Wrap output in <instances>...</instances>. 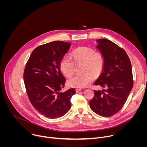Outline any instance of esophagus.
Masks as SVG:
<instances>
[{"label":"esophagus","mask_w":147,"mask_h":147,"mask_svg":"<svg viewBox=\"0 0 147 147\" xmlns=\"http://www.w3.org/2000/svg\"><path fill=\"white\" fill-rule=\"evenodd\" d=\"M82 90L81 89H80V88H76V92H80V91H81Z\"/></svg>","instance_id":"34e87169"}]
</instances>
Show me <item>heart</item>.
<instances>
[{"label":"heart","mask_w":147,"mask_h":147,"mask_svg":"<svg viewBox=\"0 0 147 147\" xmlns=\"http://www.w3.org/2000/svg\"><path fill=\"white\" fill-rule=\"evenodd\" d=\"M71 58L66 56L60 61V69L66 77L71 76L74 73L75 64H83V74L75 75L68 80L70 87L82 88L88 86L94 81L95 74H99L102 70L104 64L103 57L101 53L96 52L90 48L81 47L72 53ZM89 72H88V71Z\"/></svg>","instance_id":"obj_1"}]
</instances>
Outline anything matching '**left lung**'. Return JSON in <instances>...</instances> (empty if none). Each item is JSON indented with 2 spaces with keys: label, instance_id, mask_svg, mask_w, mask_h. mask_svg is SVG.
<instances>
[{
  "label": "left lung",
  "instance_id": "1",
  "mask_svg": "<svg viewBox=\"0 0 147 147\" xmlns=\"http://www.w3.org/2000/svg\"><path fill=\"white\" fill-rule=\"evenodd\" d=\"M96 48L102 53L104 64L101 74L94 82L102 90H94L91 109L103 117L117 113L123 107L133 86L131 62L122 48L107 39L96 40Z\"/></svg>",
  "mask_w": 147,
  "mask_h": 147
}]
</instances>
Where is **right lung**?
Segmentation results:
<instances>
[{
  "label": "right lung",
  "mask_w": 147,
  "mask_h": 147,
  "mask_svg": "<svg viewBox=\"0 0 147 147\" xmlns=\"http://www.w3.org/2000/svg\"><path fill=\"white\" fill-rule=\"evenodd\" d=\"M70 47V43L59 40L39 46L32 51L24 70V84L31 104L49 119L66 114L76 94L74 88L60 91L66 79L61 73L60 61Z\"/></svg>",
  "instance_id": "add662e5"
}]
</instances>
